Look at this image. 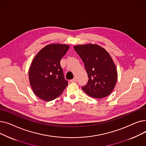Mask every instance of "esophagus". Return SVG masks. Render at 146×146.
I'll use <instances>...</instances> for the list:
<instances>
[{"label": "esophagus", "instance_id": "esophagus-1", "mask_svg": "<svg viewBox=\"0 0 146 146\" xmlns=\"http://www.w3.org/2000/svg\"><path fill=\"white\" fill-rule=\"evenodd\" d=\"M70 82H77V79H76V78H74V79H72L71 80H70Z\"/></svg>", "mask_w": 146, "mask_h": 146}]
</instances>
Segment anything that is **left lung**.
Listing matches in <instances>:
<instances>
[{
  "label": "left lung",
  "instance_id": "8db88e82",
  "mask_svg": "<svg viewBox=\"0 0 146 146\" xmlns=\"http://www.w3.org/2000/svg\"><path fill=\"white\" fill-rule=\"evenodd\" d=\"M85 64L88 82L82 90L90 97L108 96L115 86L118 73L113 61L107 51L96 44L74 46Z\"/></svg>",
  "mask_w": 146,
  "mask_h": 146
}]
</instances>
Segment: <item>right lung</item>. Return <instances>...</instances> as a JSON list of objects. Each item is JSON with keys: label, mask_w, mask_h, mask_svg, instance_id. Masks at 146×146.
Returning <instances> with one entry per match:
<instances>
[{"label": "right lung", "mask_w": 146, "mask_h": 146, "mask_svg": "<svg viewBox=\"0 0 146 146\" xmlns=\"http://www.w3.org/2000/svg\"><path fill=\"white\" fill-rule=\"evenodd\" d=\"M70 46L51 44L45 46L34 58L29 69V80L34 93L45 101L59 96L68 85L60 60Z\"/></svg>", "instance_id": "1"}]
</instances>
